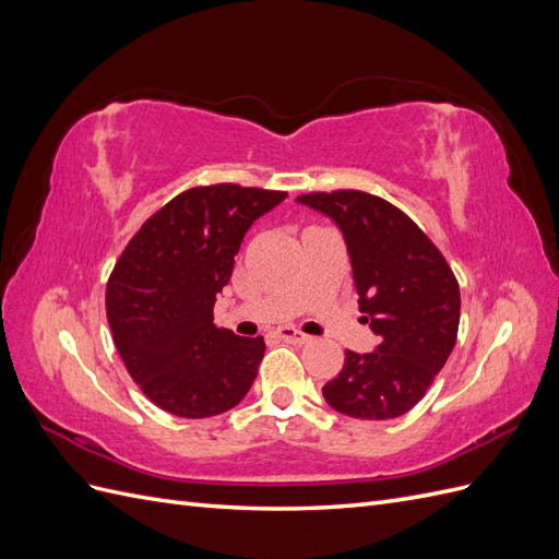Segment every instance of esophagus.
Here are the masks:
<instances>
[{"label": "esophagus", "mask_w": 559, "mask_h": 559, "mask_svg": "<svg viewBox=\"0 0 559 559\" xmlns=\"http://www.w3.org/2000/svg\"><path fill=\"white\" fill-rule=\"evenodd\" d=\"M277 335L282 337V341L292 343V345H306V343H310V341H312L310 335H306V333L298 331V329H294V326H282V329H277Z\"/></svg>", "instance_id": "esophagus-1"}]
</instances>
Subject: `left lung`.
<instances>
[{
  "label": "left lung",
  "instance_id": "left-lung-1",
  "mask_svg": "<svg viewBox=\"0 0 559 559\" xmlns=\"http://www.w3.org/2000/svg\"><path fill=\"white\" fill-rule=\"evenodd\" d=\"M298 200L341 226L361 319L380 337L373 352H345L343 370L321 389L326 403L357 419L408 413L456 343L462 298L450 263L408 214L380 195L337 189Z\"/></svg>",
  "mask_w": 559,
  "mask_h": 559
}]
</instances>
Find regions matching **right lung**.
<instances>
[{
  "label": "right lung",
  "mask_w": 559,
  "mask_h": 559,
  "mask_svg": "<svg viewBox=\"0 0 559 559\" xmlns=\"http://www.w3.org/2000/svg\"><path fill=\"white\" fill-rule=\"evenodd\" d=\"M284 198L240 183L193 186L151 214L118 257L109 329L130 378L165 413L222 415L249 392L263 335L218 329L212 310L247 228Z\"/></svg>",
  "instance_id": "right-lung-1"
}]
</instances>
